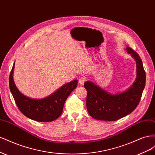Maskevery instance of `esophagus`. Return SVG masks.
<instances>
[{"instance_id": "34e87169", "label": "esophagus", "mask_w": 155, "mask_h": 155, "mask_svg": "<svg viewBox=\"0 0 155 155\" xmlns=\"http://www.w3.org/2000/svg\"><path fill=\"white\" fill-rule=\"evenodd\" d=\"M85 80H86V78L85 77H80L79 78L78 82H79V84H80V85H83L84 83H85Z\"/></svg>"}]
</instances>
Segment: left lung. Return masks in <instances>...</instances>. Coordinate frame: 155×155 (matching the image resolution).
I'll return each instance as SVG.
<instances>
[{"mask_svg":"<svg viewBox=\"0 0 155 155\" xmlns=\"http://www.w3.org/2000/svg\"><path fill=\"white\" fill-rule=\"evenodd\" d=\"M126 51L130 54L137 64V78L127 90L112 94L91 81L84 83L87 91V109L92 118L98 120L116 121L131 113L141 99L145 85V72L142 59L129 46Z\"/></svg>","mask_w":155,"mask_h":155,"instance_id":"left-lung-1","label":"left lung"}]
</instances>
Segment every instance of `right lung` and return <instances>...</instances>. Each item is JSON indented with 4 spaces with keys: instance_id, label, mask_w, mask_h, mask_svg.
<instances>
[{
    "instance_id": "right-lung-1",
    "label": "right lung",
    "mask_w": 155,
    "mask_h": 155,
    "mask_svg": "<svg viewBox=\"0 0 155 155\" xmlns=\"http://www.w3.org/2000/svg\"><path fill=\"white\" fill-rule=\"evenodd\" d=\"M15 62L11 70L9 84L16 105L22 113L28 118L40 122H49L58 118L62 114L64 102L78 86V80L64 84L48 96L35 99L22 94L13 80Z\"/></svg>"
}]
</instances>
